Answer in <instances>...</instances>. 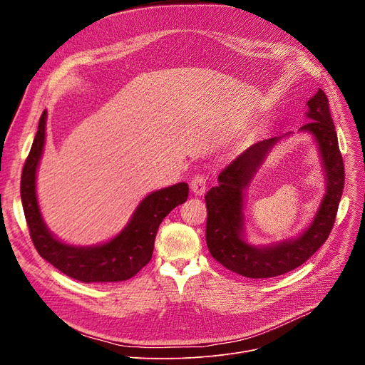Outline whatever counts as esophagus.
<instances>
[{
  "label": "esophagus",
  "instance_id": "esophagus-1",
  "mask_svg": "<svg viewBox=\"0 0 365 365\" xmlns=\"http://www.w3.org/2000/svg\"><path fill=\"white\" fill-rule=\"evenodd\" d=\"M190 189L196 196H200L206 190V180L202 175H193L190 179Z\"/></svg>",
  "mask_w": 365,
  "mask_h": 365
}]
</instances>
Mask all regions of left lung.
Returning a JSON list of instances; mask_svg holds the SVG:
<instances>
[{"label":"left lung","mask_w":365,"mask_h":365,"mask_svg":"<svg viewBox=\"0 0 365 365\" xmlns=\"http://www.w3.org/2000/svg\"><path fill=\"white\" fill-rule=\"evenodd\" d=\"M306 106L310 121L299 131L310 134L318 145L327 190L303 232L269 245L250 242L245 232V192L269 153L292 131L252 144L221 172L218 186L205 195L207 250L225 269L244 277L269 279L294 270L319 250L332 231L344 190V162L325 92L318 89Z\"/></svg>","instance_id":"1"}]
</instances>
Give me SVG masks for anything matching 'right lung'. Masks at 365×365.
<instances>
[{
  "label": "right lung",
  "mask_w": 365,
  "mask_h": 365,
  "mask_svg": "<svg viewBox=\"0 0 365 365\" xmlns=\"http://www.w3.org/2000/svg\"><path fill=\"white\" fill-rule=\"evenodd\" d=\"M47 111L38 128L21 175V202L31 241L38 254L63 274L83 283L124 282L135 276L151 258L159 225L176 206L186 202L185 182L148 193L135 207L128 224L103 244L79 247L56 238L47 228L37 200L36 178L46 141Z\"/></svg>",
  "instance_id": "add662e5"
}]
</instances>
